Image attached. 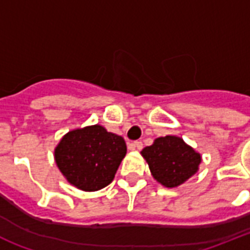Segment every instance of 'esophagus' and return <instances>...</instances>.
I'll use <instances>...</instances> for the list:
<instances>
[{
    "mask_svg": "<svg viewBox=\"0 0 250 250\" xmlns=\"http://www.w3.org/2000/svg\"><path fill=\"white\" fill-rule=\"evenodd\" d=\"M128 149L129 150H140V149H143V143H141V141H133V143H129Z\"/></svg>",
    "mask_w": 250,
    "mask_h": 250,
    "instance_id": "34e87169",
    "label": "esophagus"
}]
</instances>
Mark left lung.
Instances as JSON below:
<instances>
[{"mask_svg":"<svg viewBox=\"0 0 250 250\" xmlns=\"http://www.w3.org/2000/svg\"><path fill=\"white\" fill-rule=\"evenodd\" d=\"M153 178L166 188L182 186L198 171L201 154L182 137L167 135L158 137L141 150Z\"/></svg>","mask_w":250,"mask_h":250,"instance_id":"1","label":"left lung"}]
</instances>
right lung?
Listing matches in <instances>:
<instances>
[{
    "label": "right lung",
    "mask_w": 250,
    "mask_h": 250,
    "mask_svg": "<svg viewBox=\"0 0 250 250\" xmlns=\"http://www.w3.org/2000/svg\"><path fill=\"white\" fill-rule=\"evenodd\" d=\"M125 153L123 137L94 125L68 131L54 149V160L71 186L94 192L113 182Z\"/></svg>",
    "instance_id": "1"
}]
</instances>
